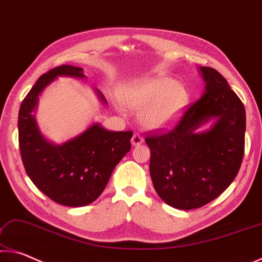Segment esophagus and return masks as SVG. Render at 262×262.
I'll return each instance as SVG.
<instances>
[{"mask_svg":"<svg viewBox=\"0 0 262 262\" xmlns=\"http://www.w3.org/2000/svg\"><path fill=\"white\" fill-rule=\"evenodd\" d=\"M143 143H144V139L139 134H135L134 136H132V138H131L132 146H139V145H141Z\"/></svg>","mask_w":262,"mask_h":262,"instance_id":"34e87169","label":"esophagus"}]
</instances>
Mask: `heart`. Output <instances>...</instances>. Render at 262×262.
<instances>
[{
  "instance_id": "1",
  "label": "heart",
  "mask_w": 262,
  "mask_h": 262,
  "mask_svg": "<svg viewBox=\"0 0 262 262\" xmlns=\"http://www.w3.org/2000/svg\"><path fill=\"white\" fill-rule=\"evenodd\" d=\"M121 100L116 103L119 113L124 105L140 111L139 121L148 130H169L179 123L186 111L189 96L183 85L167 75L145 76L123 85Z\"/></svg>"
}]
</instances>
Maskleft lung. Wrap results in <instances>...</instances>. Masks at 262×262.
Instances as JSON below:
<instances>
[{"instance_id":"1","label":"left lung","mask_w":262,"mask_h":262,"mask_svg":"<svg viewBox=\"0 0 262 262\" xmlns=\"http://www.w3.org/2000/svg\"><path fill=\"white\" fill-rule=\"evenodd\" d=\"M205 89L173 130L146 137L154 189L168 205L201 208L217 199L237 177L245 148L243 102L216 70L199 68ZM212 126L200 130L209 121Z\"/></svg>"}]
</instances>
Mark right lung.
Instances as JSON below:
<instances>
[{
	"mask_svg": "<svg viewBox=\"0 0 262 262\" xmlns=\"http://www.w3.org/2000/svg\"><path fill=\"white\" fill-rule=\"evenodd\" d=\"M59 76L84 79L80 67L62 65L42 74L22 102L18 114V139L24 168L41 192L66 207H83L102 194L115 169L131 149V131L113 132L93 123L62 144L41 134L34 113L41 92ZM97 97L106 104L103 94Z\"/></svg>",
	"mask_w": 262,
	"mask_h": 262,
	"instance_id": "1",
	"label": "right lung"
}]
</instances>
